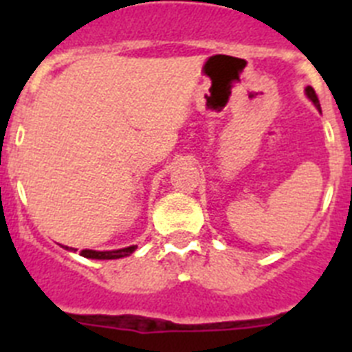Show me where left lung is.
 <instances>
[{"label": "left lung", "mask_w": 352, "mask_h": 352, "mask_svg": "<svg viewBox=\"0 0 352 352\" xmlns=\"http://www.w3.org/2000/svg\"><path fill=\"white\" fill-rule=\"evenodd\" d=\"M305 95L309 96V100H312V104L316 105L319 111H321V105H319V100H317V95H316V91H314V88L307 86V88H305Z\"/></svg>", "instance_id": "8db88e82"}]
</instances>
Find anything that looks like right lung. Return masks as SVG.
Returning a JSON list of instances; mask_svg holds the SVG:
<instances>
[{
  "instance_id": "right-lung-1",
  "label": "right lung",
  "mask_w": 352,
  "mask_h": 352,
  "mask_svg": "<svg viewBox=\"0 0 352 352\" xmlns=\"http://www.w3.org/2000/svg\"><path fill=\"white\" fill-rule=\"evenodd\" d=\"M65 250H70V252H77V248H72V247H63ZM138 248V245H132V247H125V248H120V250H80V256L86 257V259H98V261H105V259H121V257H126L130 254H133Z\"/></svg>"
}]
</instances>
